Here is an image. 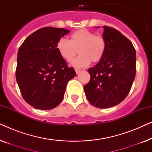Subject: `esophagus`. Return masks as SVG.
<instances>
[{"label":"esophagus","instance_id":"1","mask_svg":"<svg viewBox=\"0 0 152 152\" xmlns=\"http://www.w3.org/2000/svg\"><path fill=\"white\" fill-rule=\"evenodd\" d=\"M81 71V70L80 69H75V72H76V73L77 74H78L79 72H80Z\"/></svg>","mask_w":152,"mask_h":152}]
</instances>
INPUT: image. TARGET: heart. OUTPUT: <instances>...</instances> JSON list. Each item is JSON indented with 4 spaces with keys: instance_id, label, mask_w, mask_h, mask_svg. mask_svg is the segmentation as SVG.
I'll list each match as a JSON object with an SVG mask.
<instances>
[{
    "instance_id": "1",
    "label": "heart",
    "mask_w": 152,
    "mask_h": 152,
    "mask_svg": "<svg viewBox=\"0 0 152 152\" xmlns=\"http://www.w3.org/2000/svg\"><path fill=\"white\" fill-rule=\"evenodd\" d=\"M106 49L105 39L86 29L72 33L70 41L61 39L57 43V51L66 61H71L77 51L80 53V55L72 62V66L79 68L86 67L91 61L93 63L99 62L104 55Z\"/></svg>"
}]
</instances>
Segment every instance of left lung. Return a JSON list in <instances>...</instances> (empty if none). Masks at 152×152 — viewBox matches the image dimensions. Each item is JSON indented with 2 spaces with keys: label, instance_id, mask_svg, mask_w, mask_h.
<instances>
[{
  "label": "left lung",
  "instance_id": "1",
  "mask_svg": "<svg viewBox=\"0 0 152 152\" xmlns=\"http://www.w3.org/2000/svg\"><path fill=\"white\" fill-rule=\"evenodd\" d=\"M103 28L105 54L88 70L91 80L84 89L91 104L107 109L120 104L129 93L136 76V55L132 43L119 31Z\"/></svg>",
  "mask_w": 152,
  "mask_h": 152
}]
</instances>
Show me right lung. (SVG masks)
Listing matches in <instances>:
<instances>
[{"label": "right lung", "instance_id": "right-lung-1", "mask_svg": "<svg viewBox=\"0 0 152 152\" xmlns=\"http://www.w3.org/2000/svg\"><path fill=\"white\" fill-rule=\"evenodd\" d=\"M69 32L64 28H41L18 49L16 82L23 99L34 109L50 110L59 105L68 81L75 76L57 50L59 39Z\"/></svg>", "mask_w": 152, "mask_h": 152}]
</instances>
